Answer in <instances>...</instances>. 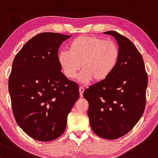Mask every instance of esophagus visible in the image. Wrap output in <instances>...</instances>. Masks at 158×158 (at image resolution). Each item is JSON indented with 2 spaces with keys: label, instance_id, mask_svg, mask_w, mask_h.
<instances>
[{
  "label": "esophagus",
  "instance_id": "obj_1",
  "mask_svg": "<svg viewBox=\"0 0 158 158\" xmlns=\"http://www.w3.org/2000/svg\"><path fill=\"white\" fill-rule=\"evenodd\" d=\"M84 88L82 87V86H81V87L79 88V93H80V96L82 97L83 96V93H84Z\"/></svg>",
  "mask_w": 158,
  "mask_h": 158
}]
</instances>
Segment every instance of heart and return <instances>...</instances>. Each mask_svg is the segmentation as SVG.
I'll return each instance as SVG.
<instances>
[{
    "mask_svg": "<svg viewBox=\"0 0 158 158\" xmlns=\"http://www.w3.org/2000/svg\"><path fill=\"white\" fill-rule=\"evenodd\" d=\"M118 58L117 45L96 36L77 37L69 43V50L60 51L57 56L62 72L68 79H74L82 69L78 79L84 84L93 79L96 82L105 80L114 70Z\"/></svg>",
    "mask_w": 158,
    "mask_h": 158,
    "instance_id": "obj_1",
    "label": "heart"
}]
</instances>
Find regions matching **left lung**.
I'll use <instances>...</instances> for the list:
<instances>
[{
    "label": "left lung",
    "instance_id": "8db88e82",
    "mask_svg": "<svg viewBox=\"0 0 158 158\" xmlns=\"http://www.w3.org/2000/svg\"><path fill=\"white\" fill-rule=\"evenodd\" d=\"M116 39L119 58L104 81L85 89L88 116L96 135L116 139L127 134L143 116L146 107L148 75L141 54L130 40L116 31H106Z\"/></svg>",
    "mask_w": 158,
    "mask_h": 158
}]
</instances>
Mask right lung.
I'll return each instance as SVG.
<instances>
[{
	"instance_id": "right-lung-1",
	"label": "right lung",
	"mask_w": 158,
	"mask_h": 158,
	"mask_svg": "<svg viewBox=\"0 0 158 158\" xmlns=\"http://www.w3.org/2000/svg\"><path fill=\"white\" fill-rule=\"evenodd\" d=\"M69 35L42 33L23 46L13 60L9 93L15 121L33 139L48 142L65 130L79 98V86L61 72L58 50Z\"/></svg>"
}]
</instances>
